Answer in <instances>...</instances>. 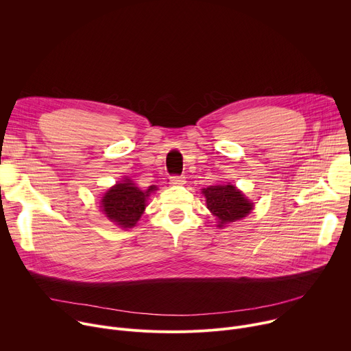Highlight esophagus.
I'll list each match as a JSON object with an SVG mask.
<instances>
[{"label":"esophagus","mask_w":351,"mask_h":351,"mask_svg":"<svg viewBox=\"0 0 351 351\" xmlns=\"http://www.w3.org/2000/svg\"><path fill=\"white\" fill-rule=\"evenodd\" d=\"M170 182H171V185H182V184H185V177L184 176H173V177H170Z\"/></svg>","instance_id":"esophagus-1"}]
</instances>
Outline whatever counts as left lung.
Instances as JSON below:
<instances>
[{
	"label": "left lung",
	"mask_w": 351,
	"mask_h": 351,
	"mask_svg": "<svg viewBox=\"0 0 351 351\" xmlns=\"http://www.w3.org/2000/svg\"><path fill=\"white\" fill-rule=\"evenodd\" d=\"M206 198V206L216 216L217 227L244 219L254 209V204L232 184L210 185L202 189Z\"/></svg>",
	"instance_id": "1"
}]
</instances>
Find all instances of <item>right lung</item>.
Instances as JSON below:
<instances>
[{
    "mask_svg": "<svg viewBox=\"0 0 351 351\" xmlns=\"http://www.w3.org/2000/svg\"><path fill=\"white\" fill-rule=\"evenodd\" d=\"M156 189L158 186L150 185L146 191H142L125 177L104 193L100 201L101 212L110 221L121 228H131L141 219L146 208V199Z\"/></svg>",
    "mask_w": 351,
    "mask_h": 351,
    "instance_id": "1",
    "label": "right lung"
}]
</instances>
